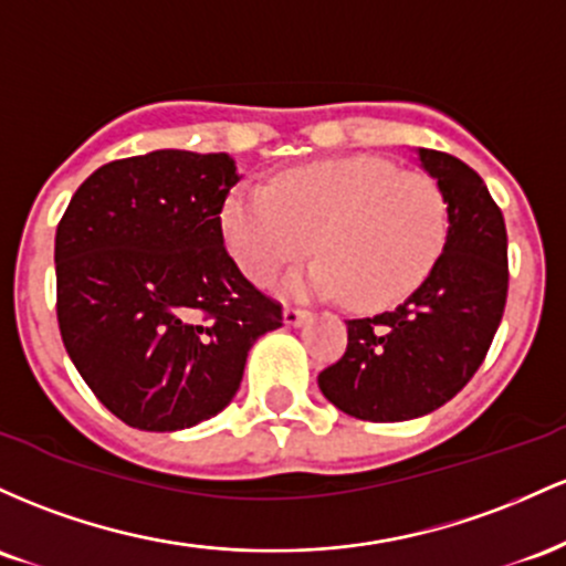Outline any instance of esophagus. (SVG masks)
Instances as JSON below:
<instances>
[{
	"label": "esophagus",
	"mask_w": 566,
	"mask_h": 566,
	"mask_svg": "<svg viewBox=\"0 0 566 566\" xmlns=\"http://www.w3.org/2000/svg\"><path fill=\"white\" fill-rule=\"evenodd\" d=\"M307 310H300V307H285L283 310V321L285 326H302L304 321H307Z\"/></svg>",
	"instance_id": "obj_1"
}]
</instances>
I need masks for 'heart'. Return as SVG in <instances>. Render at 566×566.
<instances>
[{
	"instance_id": "obj_1",
	"label": "heart",
	"mask_w": 566,
	"mask_h": 566,
	"mask_svg": "<svg viewBox=\"0 0 566 566\" xmlns=\"http://www.w3.org/2000/svg\"><path fill=\"white\" fill-rule=\"evenodd\" d=\"M232 256L272 283L310 251L323 259L291 281L296 294L345 296L358 310L403 302L428 281L449 240V200L436 179L382 157H339L245 184L224 206Z\"/></svg>"
}]
</instances>
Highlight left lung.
<instances>
[{"label":"left lung","instance_id":"obj_1","mask_svg":"<svg viewBox=\"0 0 566 566\" xmlns=\"http://www.w3.org/2000/svg\"><path fill=\"white\" fill-rule=\"evenodd\" d=\"M449 200L436 270L396 310L347 321V350L317 374L323 396L366 422H403L452 401L497 334L507 300V232L484 179L447 151L420 149Z\"/></svg>","mask_w":566,"mask_h":566}]
</instances>
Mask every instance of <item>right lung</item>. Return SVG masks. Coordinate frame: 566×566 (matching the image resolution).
I'll use <instances>...</instances> for the list:
<instances>
[{
  "label": "right lung",
  "mask_w": 566,
  "mask_h": 566,
  "mask_svg": "<svg viewBox=\"0 0 566 566\" xmlns=\"http://www.w3.org/2000/svg\"><path fill=\"white\" fill-rule=\"evenodd\" d=\"M240 181L224 151L157 149L101 165L55 232L63 347L101 403L151 433L192 428L238 392L283 307L224 249Z\"/></svg>",
  "instance_id": "obj_1"
}]
</instances>
